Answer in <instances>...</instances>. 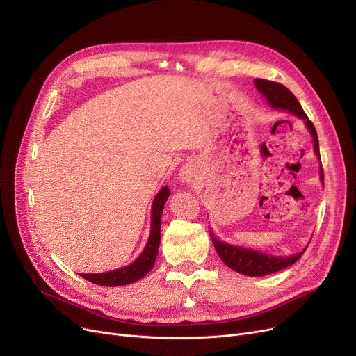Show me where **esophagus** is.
<instances>
[{
	"mask_svg": "<svg viewBox=\"0 0 356 356\" xmlns=\"http://www.w3.org/2000/svg\"><path fill=\"white\" fill-rule=\"evenodd\" d=\"M192 177H193L192 167H186L184 170L181 172V179H183L184 181H192Z\"/></svg>",
	"mask_w": 356,
	"mask_h": 356,
	"instance_id": "esophagus-1",
	"label": "esophagus"
}]
</instances>
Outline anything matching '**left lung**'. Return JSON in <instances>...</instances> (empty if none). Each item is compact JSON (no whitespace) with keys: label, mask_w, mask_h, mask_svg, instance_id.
<instances>
[{"label":"left lung","mask_w":356,"mask_h":356,"mask_svg":"<svg viewBox=\"0 0 356 356\" xmlns=\"http://www.w3.org/2000/svg\"><path fill=\"white\" fill-rule=\"evenodd\" d=\"M254 82H255L257 89L267 98L268 104L273 108L289 111V112H291V114L297 115L298 118L305 120V122L310 131V134L313 137V141H314V153L317 157H321L319 138H317L316 128H314L313 122L309 120V117L306 115V112L303 111L302 105L298 104L297 98L293 95V93L284 85L278 83V82L266 81V79H255ZM321 179L323 181V168H321ZM211 238H212V242L215 245V250L223 263H225L231 270L241 273V274L250 275V277H263V275L277 273L286 267H290L306 251V250H303L302 252H298L296 255H290V257H273V255H266L263 252H258L254 250H247V248L225 244V242L213 238L212 235H211Z\"/></svg>","instance_id":"1"}]
</instances>
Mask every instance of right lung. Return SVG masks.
<instances>
[{
  "instance_id": "right-lung-1",
  "label": "right lung",
  "mask_w": 356,
  "mask_h": 356,
  "mask_svg": "<svg viewBox=\"0 0 356 356\" xmlns=\"http://www.w3.org/2000/svg\"><path fill=\"white\" fill-rule=\"evenodd\" d=\"M168 196H170V191H168L167 186H164V188L154 197L153 208H152V231H149V236L144 251L133 264H129L120 270L102 273V274H82V277L88 280V282L99 284V286L117 287V286H125V284L134 283L137 280L143 278L145 274H148L149 270L153 268L157 258L160 238H161L160 236L161 213Z\"/></svg>"
}]
</instances>
